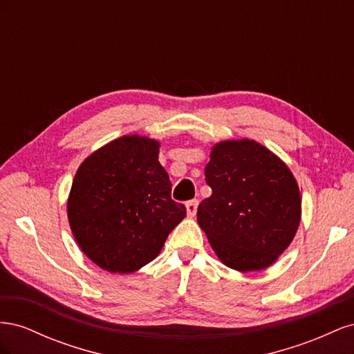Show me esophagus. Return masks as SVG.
Returning <instances> with one entry per match:
<instances>
[{
	"label": "esophagus",
	"instance_id": "esophagus-1",
	"mask_svg": "<svg viewBox=\"0 0 354 354\" xmlns=\"http://www.w3.org/2000/svg\"><path fill=\"white\" fill-rule=\"evenodd\" d=\"M186 209H187V216L189 217H195L196 216V209H198V201H189L186 203Z\"/></svg>",
	"mask_w": 354,
	"mask_h": 354
}]
</instances>
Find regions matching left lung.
I'll return each instance as SVG.
<instances>
[{
	"label": "left lung",
	"instance_id": "obj_1",
	"mask_svg": "<svg viewBox=\"0 0 354 354\" xmlns=\"http://www.w3.org/2000/svg\"><path fill=\"white\" fill-rule=\"evenodd\" d=\"M212 195L198 207V223L230 269L254 272L276 261L294 239L301 198L289 168L254 140L212 147L205 167Z\"/></svg>",
	"mask_w": 354,
	"mask_h": 354
}]
</instances>
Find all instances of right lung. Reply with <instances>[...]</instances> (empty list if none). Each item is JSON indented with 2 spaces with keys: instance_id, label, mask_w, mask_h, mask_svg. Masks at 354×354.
<instances>
[{
  "instance_id": "add662e5",
  "label": "right lung",
  "mask_w": 354,
  "mask_h": 354,
  "mask_svg": "<svg viewBox=\"0 0 354 354\" xmlns=\"http://www.w3.org/2000/svg\"><path fill=\"white\" fill-rule=\"evenodd\" d=\"M159 143L124 136L84 160L75 174L68 217L84 254L111 273L151 263L186 207L171 199V181L158 160Z\"/></svg>"
}]
</instances>
